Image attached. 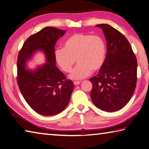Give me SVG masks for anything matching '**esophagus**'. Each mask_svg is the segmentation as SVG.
Segmentation results:
<instances>
[{"label": "esophagus", "mask_w": 149, "mask_h": 149, "mask_svg": "<svg viewBox=\"0 0 149 149\" xmlns=\"http://www.w3.org/2000/svg\"><path fill=\"white\" fill-rule=\"evenodd\" d=\"M81 84V81H74V84L75 85H77Z\"/></svg>", "instance_id": "34e87169"}]
</instances>
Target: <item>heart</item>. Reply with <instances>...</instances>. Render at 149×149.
I'll return each mask as SVG.
<instances>
[{
  "label": "heart",
  "instance_id": "b5f03b06",
  "mask_svg": "<svg viewBox=\"0 0 149 149\" xmlns=\"http://www.w3.org/2000/svg\"><path fill=\"white\" fill-rule=\"evenodd\" d=\"M107 47L101 37L87 33H75L70 35L64 42V47L54 52L57 64L62 70L71 72L75 62L76 67L70 74L73 79H81L98 71L104 64Z\"/></svg>",
  "mask_w": 149,
  "mask_h": 149
}]
</instances>
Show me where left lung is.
<instances>
[{"label": "left lung", "instance_id": "1", "mask_svg": "<svg viewBox=\"0 0 149 149\" xmlns=\"http://www.w3.org/2000/svg\"><path fill=\"white\" fill-rule=\"evenodd\" d=\"M104 33L107 52L101 68L90 78L91 98L96 107L106 112L122 108L133 96L137 83V58L129 41L108 24H98Z\"/></svg>", "mask_w": 149, "mask_h": 149}]
</instances>
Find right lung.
<instances>
[{"label":"right lung","instance_id":"add662e5","mask_svg":"<svg viewBox=\"0 0 149 149\" xmlns=\"http://www.w3.org/2000/svg\"><path fill=\"white\" fill-rule=\"evenodd\" d=\"M65 31L46 27L30 36L19 50L17 60V82L22 95L30 107L39 114L54 116L68 104L74 85L66 79L56 66L54 46ZM41 50L47 63L37 69H26V62L35 52Z\"/></svg>","mask_w":149,"mask_h":149}]
</instances>
